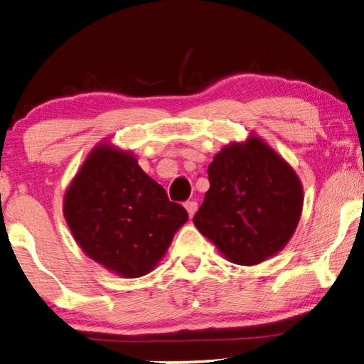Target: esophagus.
<instances>
[{"mask_svg": "<svg viewBox=\"0 0 364 364\" xmlns=\"http://www.w3.org/2000/svg\"><path fill=\"white\" fill-rule=\"evenodd\" d=\"M184 208H186L189 217H193L194 214H196V210H198V203H196V200H188V203L184 204Z\"/></svg>", "mask_w": 364, "mask_h": 364, "instance_id": "esophagus-1", "label": "esophagus"}]
</instances>
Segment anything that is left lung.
<instances>
[{
    "label": "left lung",
    "mask_w": 364,
    "mask_h": 364,
    "mask_svg": "<svg viewBox=\"0 0 364 364\" xmlns=\"http://www.w3.org/2000/svg\"><path fill=\"white\" fill-rule=\"evenodd\" d=\"M208 175L210 188L193 219L200 234L245 267L283 250L304 204L302 183L283 156L250 135L222 149Z\"/></svg>",
    "instance_id": "left-lung-1"
}]
</instances>
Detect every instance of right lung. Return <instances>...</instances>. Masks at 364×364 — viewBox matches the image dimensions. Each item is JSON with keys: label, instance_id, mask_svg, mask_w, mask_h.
I'll list each match as a JSON object with an SVG mask.
<instances>
[{"label": "right lung", "instance_id": "1", "mask_svg": "<svg viewBox=\"0 0 364 364\" xmlns=\"http://www.w3.org/2000/svg\"><path fill=\"white\" fill-rule=\"evenodd\" d=\"M63 215L81 250L122 278L150 273L188 220L137 159L109 142L86 156L65 193Z\"/></svg>", "mask_w": 364, "mask_h": 364}]
</instances>
